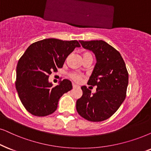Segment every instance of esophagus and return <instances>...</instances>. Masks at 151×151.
Here are the masks:
<instances>
[{
	"label": "esophagus",
	"mask_w": 151,
	"mask_h": 151,
	"mask_svg": "<svg viewBox=\"0 0 151 151\" xmlns=\"http://www.w3.org/2000/svg\"><path fill=\"white\" fill-rule=\"evenodd\" d=\"M72 86H73V88H77V87H79V86L74 84V83H72Z\"/></svg>",
	"instance_id": "esophagus-1"
}]
</instances>
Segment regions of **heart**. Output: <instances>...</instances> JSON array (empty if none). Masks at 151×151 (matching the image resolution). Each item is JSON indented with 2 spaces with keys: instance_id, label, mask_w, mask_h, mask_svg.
I'll list each match as a JSON object with an SVG mask.
<instances>
[{
  "instance_id": "b5f03b06",
  "label": "heart",
  "mask_w": 151,
  "mask_h": 151,
  "mask_svg": "<svg viewBox=\"0 0 151 151\" xmlns=\"http://www.w3.org/2000/svg\"><path fill=\"white\" fill-rule=\"evenodd\" d=\"M82 56H83V58H84V57H87V56L93 57L92 54L89 52L83 53V55H82ZM70 78H71L72 79H73L74 81H75L77 82H79L81 80L82 74H78V73H72V74H70Z\"/></svg>"
}]
</instances>
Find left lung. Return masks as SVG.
Listing matches in <instances>:
<instances>
[{"label":"left lung","mask_w":151,"mask_h":151,"mask_svg":"<svg viewBox=\"0 0 151 151\" xmlns=\"http://www.w3.org/2000/svg\"><path fill=\"white\" fill-rule=\"evenodd\" d=\"M82 47L92 51L96 58L88 84L97 86L91 93L81 86L83 95L76 108L81 117L89 121H105L115 113L125 100L128 85V72L121 53L103 40H79Z\"/></svg>","instance_id":"1"}]
</instances>
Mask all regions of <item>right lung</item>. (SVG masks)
I'll return each mask as SVG.
<instances>
[{"label":"right lung","instance_id":"add662e5","mask_svg":"<svg viewBox=\"0 0 151 151\" xmlns=\"http://www.w3.org/2000/svg\"><path fill=\"white\" fill-rule=\"evenodd\" d=\"M80 47L77 40L49 38L28 47L17 63L15 85L21 102L29 113L45 116L56 110L59 99L72 85L70 80L63 79L53 86L49 82V74L61 68L68 55Z\"/></svg>","mask_w":151,"mask_h":151}]
</instances>
